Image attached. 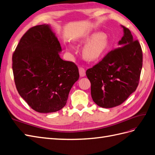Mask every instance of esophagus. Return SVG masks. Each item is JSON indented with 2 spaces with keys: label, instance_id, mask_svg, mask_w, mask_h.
I'll list each match as a JSON object with an SVG mask.
<instances>
[{
  "label": "esophagus",
  "instance_id": "1",
  "mask_svg": "<svg viewBox=\"0 0 155 155\" xmlns=\"http://www.w3.org/2000/svg\"><path fill=\"white\" fill-rule=\"evenodd\" d=\"M79 70V74H80L81 77H84L86 74V71L84 69V68H83L82 67H80L78 68Z\"/></svg>",
  "mask_w": 155,
  "mask_h": 155
}]
</instances>
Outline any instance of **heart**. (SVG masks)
<instances>
[{"label":"heart","instance_id":"b5f03b06","mask_svg":"<svg viewBox=\"0 0 155 155\" xmlns=\"http://www.w3.org/2000/svg\"><path fill=\"white\" fill-rule=\"evenodd\" d=\"M91 38L92 40L84 46L83 53L86 58L93 60L98 58L104 52L107 41L103 33L94 34Z\"/></svg>","mask_w":155,"mask_h":155}]
</instances>
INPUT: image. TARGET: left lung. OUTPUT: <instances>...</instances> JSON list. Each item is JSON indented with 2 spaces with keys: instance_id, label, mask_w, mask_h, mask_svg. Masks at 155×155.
<instances>
[{
  "instance_id": "left-lung-1",
  "label": "left lung",
  "mask_w": 155,
  "mask_h": 155,
  "mask_svg": "<svg viewBox=\"0 0 155 155\" xmlns=\"http://www.w3.org/2000/svg\"><path fill=\"white\" fill-rule=\"evenodd\" d=\"M124 35L119 47L107 54L86 74L91 83L93 101L103 108L120 105L136 91L143 65L140 42L129 29L122 26Z\"/></svg>"
}]
</instances>
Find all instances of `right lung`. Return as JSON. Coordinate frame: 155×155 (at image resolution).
<instances>
[{
  "label": "right lung",
  "instance_id": "right-lung-1",
  "mask_svg": "<svg viewBox=\"0 0 155 155\" xmlns=\"http://www.w3.org/2000/svg\"><path fill=\"white\" fill-rule=\"evenodd\" d=\"M61 47L48 25L31 27L12 55V70L19 94L38 113L56 112L66 105L79 78L74 63L63 60Z\"/></svg>",
  "mask_w": 155,
  "mask_h": 155
}]
</instances>
